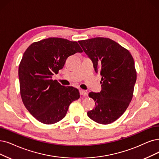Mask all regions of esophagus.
Segmentation results:
<instances>
[{"mask_svg":"<svg viewBox=\"0 0 159 159\" xmlns=\"http://www.w3.org/2000/svg\"><path fill=\"white\" fill-rule=\"evenodd\" d=\"M80 93L81 95H83V96H87V94H88L87 91H85L84 90H82V89L80 90Z\"/></svg>","mask_w":159,"mask_h":159,"instance_id":"esophagus-1","label":"esophagus"}]
</instances>
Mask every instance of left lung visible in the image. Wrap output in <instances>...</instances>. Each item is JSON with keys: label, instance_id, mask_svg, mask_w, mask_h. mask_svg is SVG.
Listing matches in <instances>:
<instances>
[{"label": "left lung", "instance_id": "obj_1", "mask_svg": "<svg viewBox=\"0 0 159 159\" xmlns=\"http://www.w3.org/2000/svg\"><path fill=\"white\" fill-rule=\"evenodd\" d=\"M79 43L100 73L102 90L91 92L95 107L87 116L99 124L115 121L127 109L136 81L134 61L128 49L107 38L97 37L80 40Z\"/></svg>", "mask_w": 159, "mask_h": 159}]
</instances>
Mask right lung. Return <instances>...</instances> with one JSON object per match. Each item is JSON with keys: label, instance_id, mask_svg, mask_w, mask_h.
Here are the masks:
<instances>
[{"label": "right lung", "instance_id": "add662e5", "mask_svg": "<svg viewBox=\"0 0 159 159\" xmlns=\"http://www.w3.org/2000/svg\"><path fill=\"white\" fill-rule=\"evenodd\" d=\"M82 52L77 42L49 38L30 44L23 53L18 70L21 97L39 121L46 125L59 122L65 117L70 104L80 98L77 89L62 86L52 78L69 56Z\"/></svg>", "mask_w": 159, "mask_h": 159}]
</instances>
